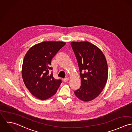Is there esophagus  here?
Here are the masks:
<instances>
[{
    "instance_id": "obj_1",
    "label": "esophagus",
    "mask_w": 132,
    "mask_h": 132,
    "mask_svg": "<svg viewBox=\"0 0 132 132\" xmlns=\"http://www.w3.org/2000/svg\"><path fill=\"white\" fill-rule=\"evenodd\" d=\"M69 80V78H65V79H63V80H64V81H68Z\"/></svg>"
}]
</instances>
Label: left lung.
Returning a JSON list of instances; mask_svg holds the SVG:
<instances>
[{"label":"left lung","mask_w":132,"mask_h":132,"mask_svg":"<svg viewBox=\"0 0 132 132\" xmlns=\"http://www.w3.org/2000/svg\"><path fill=\"white\" fill-rule=\"evenodd\" d=\"M70 44L78 61L81 79L80 87L75 94L82 101H91L100 95L107 81L105 56L98 47L88 41Z\"/></svg>","instance_id":"8db88e82"}]
</instances>
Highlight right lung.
Wrapping results in <instances>:
<instances>
[{
    "label": "right lung",
    "instance_id": "1",
    "mask_svg": "<svg viewBox=\"0 0 132 132\" xmlns=\"http://www.w3.org/2000/svg\"><path fill=\"white\" fill-rule=\"evenodd\" d=\"M66 44L60 41H44L32 46L23 61L22 76L30 93L41 100H45L55 94L62 80L55 79L51 67L53 57Z\"/></svg>",
    "mask_w": 132,
    "mask_h": 132
}]
</instances>
